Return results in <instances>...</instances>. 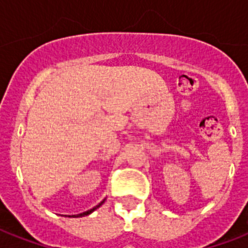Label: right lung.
Listing matches in <instances>:
<instances>
[{
	"label": "right lung",
	"mask_w": 248,
	"mask_h": 248,
	"mask_svg": "<svg viewBox=\"0 0 248 248\" xmlns=\"http://www.w3.org/2000/svg\"><path fill=\"white\" fill-rule=\"evenodd\" d=\"M105 202V198L103 201H101L100 203L99 204H96V206H95V207H93L91 208V210H89V211H85V212H82V214H78V215H72V216H69V217H82V216H87V215H90V214H91V212H93L95 211V210H96V208H99L101 206V204L104 203Z\"/></svg>",
	"instance_id": "add662e5"
}]
</instances>
